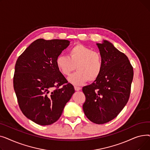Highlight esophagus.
<instances>
[{"label":"esophagus","mask_w":150,"mask_h":150,"mask_svg":"<svg viewBox=\"0 0 150 150\" xmlns=\"http://www.w3.org/2000/svg\"><path fill=\"white\" fill-rule=\"evenodd\" d=\"M74 88H75V90L76 91H80V90L81 89V88L80 87H78V86H74Z\"/></svg>","instance_id":"1"}]
</instances>
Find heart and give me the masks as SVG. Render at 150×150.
<instances>
[{
  "mask_svg": "<svg viewBox=\"0 0 150 150\" xmlns=\"http://www.w3.org/2000/svg\"><path fill=\"white\" fill-rule=\"evenodd\" d=\"M56 64L64 75H69L76 69V72L70 75L68 80L75 85H81L88 80L93 81L97 79L103 70V61L99 52L85 45L77 44L69 49V56H58Z\"/></svg>",
  "mask_w": 150,
  "mask_h": 150,
  "instance_id": "obj_1",
  "label": "heart"
}]
</instances>
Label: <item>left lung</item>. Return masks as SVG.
<instances>
[{
  "mask_svg": "<svg viewBox=\"0 0 150 150\" xmlns=\"http://www.w3.org/2000/svg\"><path fill=\"white\" fill-rule=\"evenodd\" d=\"M103 61V70L97 80L83 88L86 101L83 111L96 124L112 120L127 105L133 79V68L126 55L112 43L97 44Z\"/></svg>",
  "mask_w": 150,
  "mask_h": 150,
  "instance_id": "1",
  "label": "left lung"
}]
</instances>
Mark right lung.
Returning <instances> with one entry per match:
<instances>
[{
  "mask_svg": "<svg viewBox=\"0 0 150 150\" xmlns=\"http://www.w3.org/2000/svg\"><path fill=\"white\" fill-rule=\"evenodd\" d=\"M69 44L65 39H36L16 63L13 86L19 108L38 125L57 122L75 92L56 64L57 57Z\"/></svg>",
  "mask_w": 150,
  "mask_h": 150,
  "instance_id": "1",
  "label": "right lung"
}]
</instances>
